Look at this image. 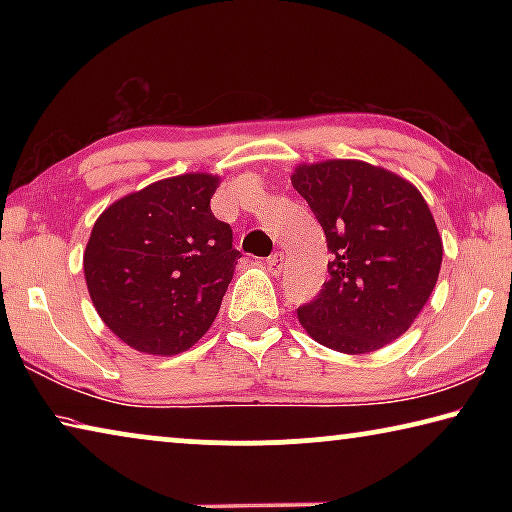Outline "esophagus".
Returning <instances> with one entry per match:
<instances>
[{"label": "esophagus", "mask_w": 512, "mask_h": 512, "mask_svg": "<svg viewBox=\"0 0 512 512\" xmlns=\"http://www.w3.org/2000/svg\"><path fill=\"white\" fill-rule=\"evenodd\" d=\"M282 264H284V255L282 253H273L266 259V268L271 275H280L282 273Z\"/></svg>", "instance_id": "obj_1"}]
</instances>
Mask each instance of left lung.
Masks as SVG:
<instances>
[{"label": "left lung", "instance_id": "left-lung-1", "mask_svg": "<svg viewBox=\"0 0 512 512\" xmlns=\"http://www.w3.org/2000/svg\"><path fill=\"white\" fill-rule=\"evenodd\" d=\"M291 185L325 230L327 282L298 307L311 339L345 354L375 352L413 325L443 264V239L422 194L361 160L300 164Z\"/></svg>", "mask_w": 512, "mask_h": 512}]
</instances>
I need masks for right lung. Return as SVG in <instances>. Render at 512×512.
<instances>
[{"mask_svg": "<svg viewBox=\"0 0 512 512\" xmlns=\"http://www.w3.org/2000/svg\"><path fill=\"white\" fill-rule=\"evenodd\" d=\"M212 173H183L103 210L83 253L92 305L137 352L171 357L210 329L241 257L216 219Z\"/></svg>", "mask_w": 512, "mask_h": 512, "instance_id": "obj_1", "label": "right lung"}]
</instances>
